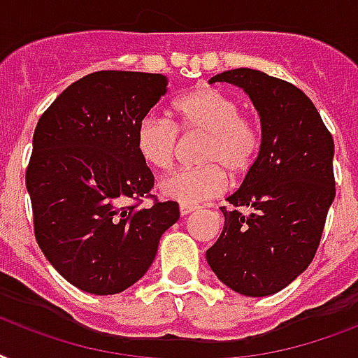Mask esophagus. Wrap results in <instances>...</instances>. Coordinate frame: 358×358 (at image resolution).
I'll use <instances>...</instances> for the list:
<instances>
[{"instance_id":"obj_1","label":"esophagus","mask_w":358,"mask_h":358,"mask_svg":"<svg viewBox=\"0 0 358 358\" xmlns=\"http://www.w3.org/2000/svg\"><path fill=\"white\" fill-rule=\"evenodd\" d=\"M192 210H196V207H192V205H179V213H181L182 217H185V215H190Z\"/></svg>"}]
</instances>
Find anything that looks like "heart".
<instances>
[{
	"label": "heart",
	"instance_id": "heart-1",
	"mask_svg": "<svg viewBox=\"0 0 358 358\" xmlns=\"http://www.w3.org/2000/svg\"><path fill=\"white\" fill-rule=\"evenodd\" d=\"M173 117L182 132L203 134L198 160L203 166L179 170L159 182V194L182 205L217 198L234 179L248 176L262 149V132L243 115L234 96L215 87H198L179 96ZM177 130L168 119L148 113L136 127V149L155 170H170L177 155Z\"/></svg>",
	"mask_w": 358,
	"mask_h": 358
}]
</instances>
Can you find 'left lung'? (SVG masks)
<instances>
[{
	"instance_id": "1",
	"label": "left lung",
	"mask_w": 358,
	"mask_h": 358,
	"mask_svg": "<svg viewBox=\"0 0 358 358\" xmlns=\"http://www.w3.org/2000/svg\"><path fill=\"white\" fill-rule=\"evenodd\" d=\"M237 85L262 123V149L237 192L220 209L224 229L205 252L217 278L246 297H267L304 273L334 201V141L314 102L289 82L254 69L209 80Z\"/></svg>"
}]
</instances>
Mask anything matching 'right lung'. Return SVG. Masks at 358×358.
Here are the masks:
<instances>
[{
  "label": "right lung",
  "mask_w": 358,
  "mask_h": 358,
  "mask_svg": "<svg viewBox=\"0 0 358 358\" xmlns=\"http://www.w3.org/2000/svg\"><path fill=\"white\" fill-rule=\"evenodd\" d=\"M166 93L162 74L101 71L69 85L38 119L26 171L35 237L82 292L113 295L136 284L179 220L176 201L124 205L153 188L136 127Z\"/></svg>",
  "instance_id": "1"
}]
</instances>
